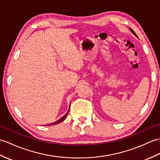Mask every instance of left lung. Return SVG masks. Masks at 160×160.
Instances as JSON below:
<instances>
[{"label":"left lung","instance_id":"1","mask_svg":"<svg viewBox=\"0 0 160 160\" xmlns=\"http://www.w3.org/2000/svg\"><path fill=\"white\" fill-rule=\"evenodd\" d=\"M131 32H132V33H134V34H135V32H133V31H132V29H131Z\"/></svg>","mask_w":160,"mask_h":160}]
</instances>
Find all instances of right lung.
Segmentation results:
<instances>
[{
    "instance_id": "1",
    "label": "right lung",
    "mask_w": 160,
    "mask_h": 160,
    "mask_svg": "<svg viewBox=\"0 0 160 160\" xmlns=\"http://www.w3.org/2000/svg\"><path fill=\"white\" fill-rule=\"evenodd\" d=\"M68 113H69V111H68L67 113L65 115H64L62 118H60L59 120H58V121H56V122H52V123L49 124V125H55V124H58V123H60V122H62L63 120H64V119H65L66 117L67 116Z\"/></svg>"
}]
</instances>
